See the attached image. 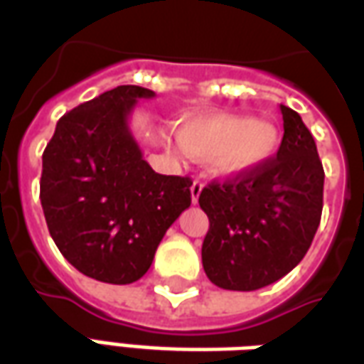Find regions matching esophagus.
I'll use <instances>...</instances> for the list:
<instances>
[{
    "instance_id": "34e87169",
    "label": "esophagus",
    "mask_w": 364,
    "mask_h": 364,
    "mask_svg": "<svg viewBox=\"0 0 364 364\" xmlns=\"http://www.w3.org/2000/svg\"><path fill=\"white\" fill-rule=\"evenodd\" d=\"M203 187H205V185L200 181H193V185H191V200H193L195 205L198 203V197H200V193H203Z\"/></svg>"
}]
</instances>
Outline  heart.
Masks as SVG:
<instances>
[{
  "label": "heart",
  "mask_w": 364,
  "mask_h": 364,
  "mask_svg": "<svg viewBox=\"0 0 364 364\" xmlns=\"http://www.w3.org/2000/svg\"><path fill=\"white\" fill-rule=\"evenodd\" d=\"M177 136L191 158L210 161L216 173L228 177L265 166L281 146L274 124L226 112L185 119Z\"/></svg>",
  "instance_id": "1"
}]
</instances>
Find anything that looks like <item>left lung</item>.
Segmentation results:
<instances>
[{"mask_svg": "<svg viewBox=\"0 0 364 364\" xmlns=\"http://www.w3.org/2000/svg\"><path fill=\"white\" fill-rule=\"evenodd\" d=\"M277 158L250 173L203 189L198 205L210 222L203 267L216 287L257 290L302 261L320 226L323 167L314 136L296 111L281 105Z\"/></svg>", "mask_w": 364, "mask_h": 364, "instance_id": "obj_1", "label": "left lung"}]
</instances>
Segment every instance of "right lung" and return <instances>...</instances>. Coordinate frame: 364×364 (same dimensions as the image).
I'll use <instances>...</instances> for the list:
<instances>
[{"label":"right lung","mask_w":364,"mask_h":364,"mask_svg":"<svg viewBox=\"0 0 364 364\" xmlns=\"http://www.w3.org/2000/svg\"><path fill=\"white\" fill-rule=\"evenodd\" d=\"M119 85L66 112L43 154L41 205L54 244L80 273L130 284L150 269L167 228L191 206L189 177L159 175L128 127L138 99Z\"/></svg>","instance_id":"1"}]
</instances>
